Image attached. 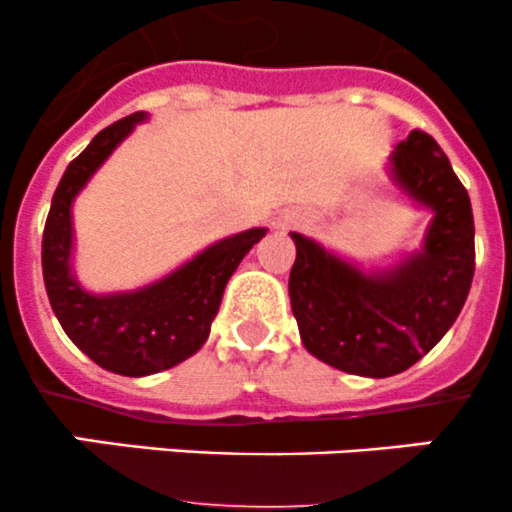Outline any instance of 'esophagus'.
Instances as JSON below:
<instances>
[{"label":"esophagus","instance_id":"esophagus-1","mask_svg":"<svg viewBox=\"0 0 512 512\" xmlns=\"http://www.w3.org/2000/svg\"><path fill=\"white\" fill-rule=\"evenodd\" d=\"M299 223H302V215L285 213L280 215V220H277V227H280V230H292V227H297Z\"/></svg>","mask_w":512,"mask_h":512}]
</instances>
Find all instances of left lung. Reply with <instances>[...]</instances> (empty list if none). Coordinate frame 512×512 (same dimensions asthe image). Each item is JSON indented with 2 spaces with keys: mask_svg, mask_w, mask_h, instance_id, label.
I'll use <instances>...</instances> for the list:
<instances>
[{
  "mask_svg": "<svg viewBox=\"0 0 512 512\" xmlns=\"http://www.w3.org/2000/svg\"><path fill=\"white\" fill-rule=\"evenodd\" d=\"M389 178L431 210L421 247L381 270H361L312 237L289 232L297 260L289 302L304 349L347 374L386 379L414 366L453 327L471 292L476 227L451 160L411 131L386 160Z\"/></svg>",
  "mask_w": 512,
  "mask_h": 512,
  "instance_id": "left-lung-1",
  "label": "left lung"
}]
</instances>
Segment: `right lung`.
<instances>
[{
	"label": "right lung",
	"instance_id": "1",
	"mask_svg": "<svg viewBox=\"0 0 512 512\" xmlns=\"http://www.w3.org/2000/svg\"><path fill=\"white\" fill-rule=\"evenodd\" d=\"M148 113L138 111L103 128L69 163L51 198L41 240V270L51 309L66 337L101 369L151 376L173 369L205 344L227 280L267 227H250L213 242L160 280L123 292L96 294L74 275V200L108 156Z\"/></svg>",
	"mask_w": 512,
	"mask_h": 512
}]
</instances>
